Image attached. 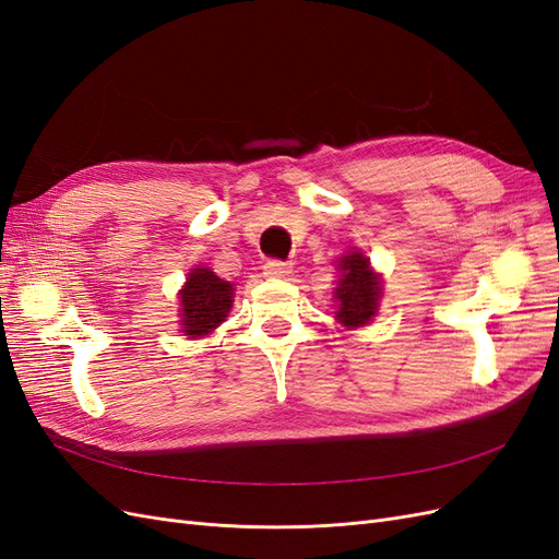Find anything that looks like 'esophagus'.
Segmentation results:
<instances>
[{"instance_id": "34e87169", "label": "esophagus", "mask_w": 559, "mask_h": 559, "mask_svg": "<svg viewBox=\"0 0 559 559\" xmlns=\"http://www.w3.org/2000/svg\"><path fill=\"white\" fill-rule=\"evenodd\" d=\"M292 273V263L289 261H280V259H270L263 265V275L265 277H286Z\"/></svg>"}]
</instances>
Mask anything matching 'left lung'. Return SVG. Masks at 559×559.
<instances>
[{
    "label": "left lung",
    "mask_w": 559,
    "mask_h": 559,
    "mask_svg": "<svg viewBox=\"0 0 559 559\" xmlns=\"http://www.w3.org/2000/svg\"><path fill=\"white\" fill-rule=\"evenodd\" d=\"M341 270L343 275L335 289L341 310L335 312V317L345 326H364L378 310L380 277L370 270L368 259L359 251H352L343 257Z\"/></svg>",
    "instance_id": "8db88e82"
}]
</instances>
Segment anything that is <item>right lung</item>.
I'll return each mask as SVG.
<instances>
[{
  "label": "right lung",
  "instance_id": "1",
  "mask_svg": "<svg viewBox=\"0 0 559 559\" xmlns=\"http://www.w3.org/2000/svg\"><path fill=\"white\" fill-rule=\"evenodd\" d=\"M233 286L210 267H195L181 289V326L186 335H207L226 319Z\"/></svg>",
  "mask_w": 559,
  "mask_h": 559
}]
</instances>
